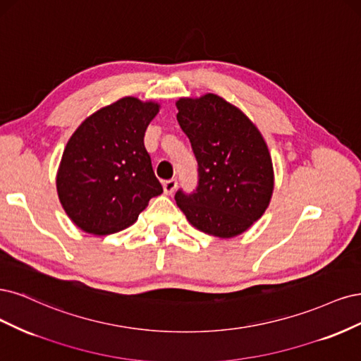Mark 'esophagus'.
Returning <instances> with one entry per match:
<instances>
[{
  "mask_svg": "<svg viewBox=\"0 0 361 361\" xmlns=\"http://www.w3.org/2000/svg\"><path fill=\"white\" fill-rule=\"evenodd\" d=\"M177 184H178V181H177L176 178L166 180V181L164 183V190H165V193H166V195H172L173 192H176V189H177Z\"/></svg>",
  "mask_w": 361,
  "mask_h": 361,
  "instance_id": "esophagus-1",
  "label": "esophagus"
}]
</instances>
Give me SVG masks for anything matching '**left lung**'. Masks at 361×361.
I'll return each mask as SVG.
<instances>
[{
  "label": "left lung",
  "instance_id": "left-lung-1",
  "mask_svg": "<svg viewBox=\"0 0 361 361\" xmlns=\"http://www.w3.org/2000/svg\"><path fill=\"white\" fill-rule=\"evenodd\" d=\"M177 108L197 161L196 189H178L177 205L207 234L238 235L264 214L273 193V165L264 137L238 108L216 94L180 99Z\"/></svg>",
  "mask_w": 361,
  "mask_h": 361
}]
</instances>
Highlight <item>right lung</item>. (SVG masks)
<instances>
[{
    "label": "right lung",
    "instance_id": "add662e5",
    "mask_svg": "<svg viewBox=\"0 0 361 361\" xmlns=\"http://www.w3.org/2000/svg\"><path fill=\"white\" fill-rule=\"evenodd\" d=\"M157 112V103L124 97L92 114L68 139L56 190L76 226L97 235L118 232L164 192L144 145Z\"/></svg>",
    "mask_w": 361,
    "mask_h": 361
}]
</instances>
